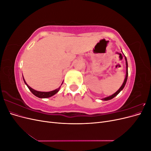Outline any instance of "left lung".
<instances>
[{
  "label": "left lung",
  "instance_id": "obj_1",
  "mask_svg": "<svg viewBox=\"0 0 151 151\" xmlns=\"http://www.w3.org/2000/svg\"><path fill=\"white\" fill-rule=\"evenodd\" d=\"M125 56V55H124ZM125 63H126V76H125V80L124 81H123V83L122 85V86L120 88V89H118L116 93H115L114 94H113L112 95L109 96L108 97H106V98H103L101 99V100H103V101H108V100H110L111 99H113V98H115L116 96H117L118 94L120 93V92L121 91L123 90V89L124 88V87L126 84V83H127V78H128V63H127V58L125 56Z\"/></svg>",
  "mask_w": 151,
  "mask_h": 151
}]
</instances>
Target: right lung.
Here are the masks:
<instances>
[{
    "mask_svg": "<svg viewBox=\"0 0 151 151\" xmlns=\"http://www.w3.org/2000/svg\"><path fill=\"white\" fill-rule=\"evenodd\" d=\"M22 77H23V76H22ZM23 81L24 82L25 84L27 86V87H28V89L30 90L31 92L33 93L35 96H36V97L40 98H47L51 97V96H53V95L55 94L56 93H57L59 91V90H60V86L58 89H55V90L52 91H49V92H42V91H38L33 89V88H31L30 86H29L28 85V84L26 83L24 77H23ZM62 84H63V82H62V83L61 85H62Z\"/></svg>",
    "mask_w": 151,
    "mask_h": 151,
    "instance_id": "right-lung-1",
    "label": "right lung"
}]
</instances>
